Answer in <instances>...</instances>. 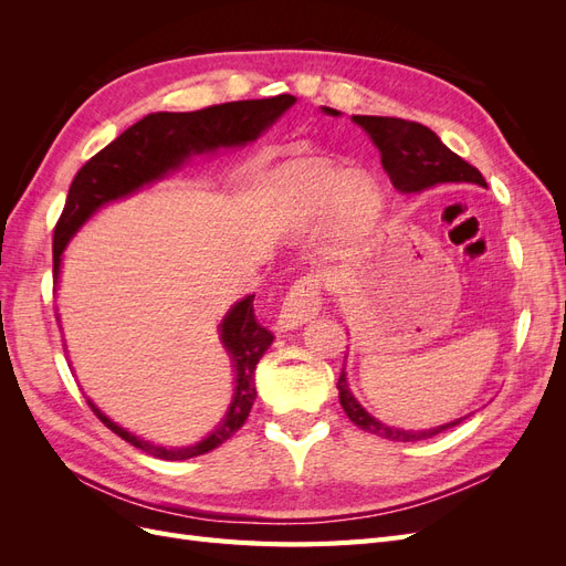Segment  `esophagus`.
<instances>
[{"mask_svg":"<svg viewBox=\"0 0 566 566\" xmlns=\"http://www.w3.org/2000/svg\"><path fill=\"white\" fill-rule=\"evenodd\" d=\"M321 279L316 273H306L285 293L279 312V325L283 331H293L297 325L312 321L321 312Z\"/></svg>","mask_w":566,"mask_h":566,"instance_id":"esophagus-1","label":"esophagus"}]
</instances>
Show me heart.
Masks as SVG:
<instances>
[{"label":"heart","mask_w":566,"mask_h":566,"mask_svg":"<svg viewBox=\"0 0 566 566\" xmlns=\"http://www.w3.org/2000/svg\"><path fill=\"white\" fill-rule=\"evenodd\" d=\"M287 177L300 186L302 198L312 208H323L335 198L337 210L354 221H368L382 210L380 186L370 177L345 179L342 169L325 163H300L287 169Z\"/></svg>","instance_id":"heart-1"}]
</instances>
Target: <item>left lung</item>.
Listing matches in <instances>:
<instances>
[{
	"label": "left lung",
	"mask_w": 566,
	"mask_h": 566,
	"mask_svg": "<svg viewBox=\"0 0 566 566\" xmlns=\"http://www.w3.org/2000/svg\"><path fill=\"white\" fill-rule=\"evenodd\" d=\"M323 111L331 115H339L333 108H323ZM352 119L370 136L373 144L378 146L385 172L391 179L394 188H399L401 193H418V191H424V188L447 184V181H470V184L486 186L482 172L443 146L439 136L430 127H424L420 123H410V119H401V117H380V115H354ZM337 389H339V403L345 408L347 418L356 427H361V430L389 441L430 439L465 420V418H458L449 424L432 427V430H399V427H389L380 420H375L370 413H366L361 403L352 397L345 368L339 373Z\"/></svg>",
	"instance_id": "8db88e82"
}]
</instances>
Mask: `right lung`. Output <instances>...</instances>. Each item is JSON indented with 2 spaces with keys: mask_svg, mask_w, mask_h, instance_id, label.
<instances>
[{
  "mask_svg": "<svg viewBox=\"0 0 566 566\" xmlns=\"http://www.w3.org/2000/svg\"><path fill=\"white\" fill-rule=\"evenodd\" d=\"M295 96L279 94L271 98L231 101L193 113H150L139 123L125 129L113 144L98 150L92 160L82 165L75 175L71 191L65 198V208L54 229V281L59 283L61 254L75 231L87 221L101 205L125 198L136 188L163 179L167 172L177 169L191 153L214 150L219 146H243L254 142L266 127L295 104ZM254 295H248L231 306V312L221 321V342L233 358L235 368V391L224 420L217 430L193 447L165 449L156 443L134 437L123 430L111 418L92 406L96 418L104 422L117 437L129 441L132 447L146 451L160 460H188L217 449L219 443L231 439L245 424L250 408L254 403V368L262 354L269 349L273 335L256 323Z\"/></svg>",
  "mask_w": 566,
  "mask_h": 566,
  "instance_id": "obj_1",
  "label": "right lung"
}]
</instances>
